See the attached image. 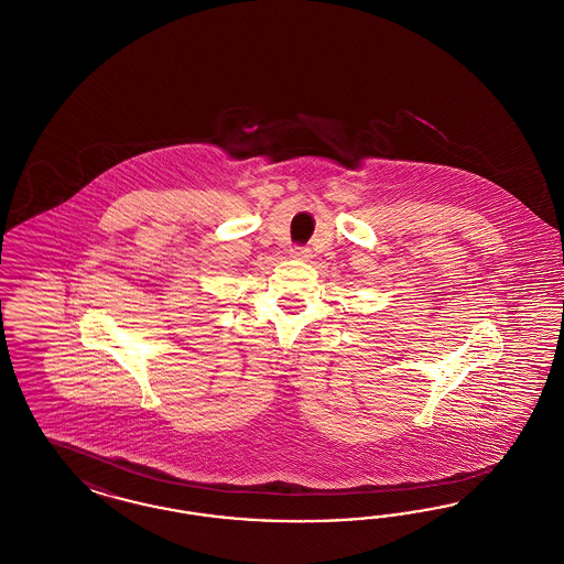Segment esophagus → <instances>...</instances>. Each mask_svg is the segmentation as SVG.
Listing matches in <instances>:
<instances>
[{
    "label": "esophagus",
    "instance_id": "esophagus-1",
    "mask_svg": "<svg viewBox=\"0 0 564 564\" xmlns=\"http://www.w3.org/2000/svg\"><path fill=\"white\" fill-rule=\"evenodd\" d=\"M293 258H297V260H308L311 258V248H292Z\"/></svg>",
    "mask_w": 564,
    "mask_h": 564
}]
</instances>
